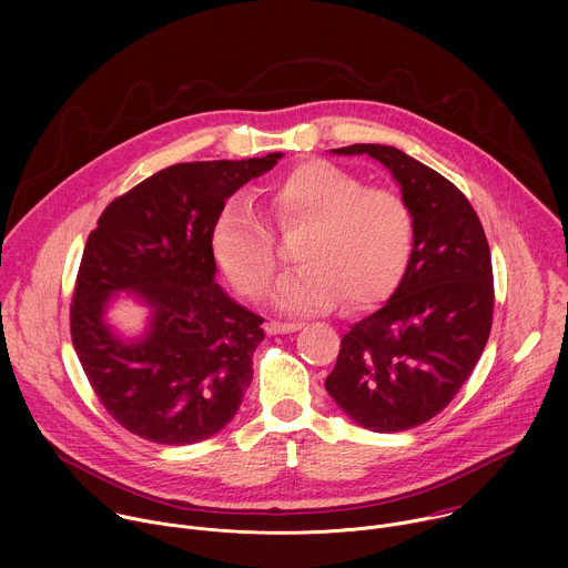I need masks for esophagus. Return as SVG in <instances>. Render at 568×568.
Here are the masks:
<instances>
[{
    "label": "esophagus",
    "instance_id": "1",
    "mask_svg": "<svg viewBox=\"0 0 568 568\" xmlns=\"http://www.w3.org/2000/svg\"><path fill=\"white\" fill-rule=\"evenodd\" d=\"M267 335H290L301 331V323H281V321H270L265 326Z\"/></svg>",
    "mask_w": 568,
    "mask_h": 568
}]
</instances>
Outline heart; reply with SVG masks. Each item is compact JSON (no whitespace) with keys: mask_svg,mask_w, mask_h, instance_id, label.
<instances>
[{"mask_svg":"<svg viewBox=\"0 0 568 568\" xmlns=\"http://www.w3.org/2000/svg\"><path fill=\"white\" fill-rule=\"evenodd\" d=\"M283 229L307 226L296 272L274 290L276 310L307 316L382 301L397 283L412 247V213L395 193L366 189L331 161H303L270 191ZM213 256L240 294L265 298L278 256L274 237L245 197L231 200L213 229Z\"/></svg>","mask_w":568,"mask_h":568,"instance_id":"heart-1","label":"heart"}]
</instances>
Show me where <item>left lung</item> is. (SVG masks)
Segmentation results:
<instances>
[{"label":"left lung","mask_w":568,"mask_h":568,"mask_svg":"<svg viewBox=\"0 0 568 568\" xmlns=\"http://www.w3.org/2000/svg\"><path fill=\"white\" fill-rule=\"evenodd\" d=\"M397 182L412 213V254L390 298L344 335L326 390L359 427L395 434L440 414L493 328V261L478 215L443 175L393 145L355 143Z\"/></svg>","instance_id":"1"}]
</instances>
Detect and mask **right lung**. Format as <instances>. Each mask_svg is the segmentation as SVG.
<instances>
[{
  "instance_id": "add662e5",
  "label": "right lung",
  "mask_w": 568,
  "mask_h": 568,
  "mask_svg": "<svg viewBox=\"0 0 568 568\" xmlns=\"http://www.w3.org/2000/svg\"><path fill=\"white\" fill-rule=\"evenodd\" d=\"M283 152L175 164L116 197L80 261L71 342L110 416L139 438L193 445L237 414L265 339L263 316L215 281L213 229L224 202ZM119 293L149 310L139 336L106 312Z\"/></svg>"
}]
</instances>
